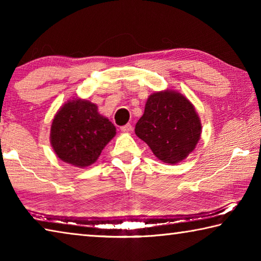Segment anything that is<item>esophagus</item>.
Segmentation results:
<instances>
[{
    "label": "esophagus",
    "mask_w": 261,
    "mask_h": 261,
    "mask_svg": "<svg viewBox=\"0 0 261 261\" xmlns=\"http://www.w3.org/2000/svg\"><path fill=\"white\" fill-rule=\"evenodd\" d=\"M132 130V125L131 124H125L124 126L121 127V131L122 132H125V134H127V132H130Z\"/></svg>",
    "instance_id": "obj_1"
}]
</instances>
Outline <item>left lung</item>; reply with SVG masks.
<instances>
[{"instance_id":"8db88e82","label":"left lung","mask_w":261,"mask_h":261,"mask_svg":"<svg viewBox=\"0 0 261 261\" xmlns=\"http://www.w3.org/2000/svg\"><path fill=\"white\" fill-rule=\"evenodd\" d=\"M135 132L159 160L176 165L196 148L201 122L187 96L178 91L165 90L148 96Z\"/></svg>"}]
</instances>
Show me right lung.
Returning <instances> with one entry per match:
<instances>
[{
    "instance_id": "add662e5",
    "label": "right lung",
    "mask_w": 261,
    "mask_h": 261,
    "mask_svg": "<svg viewBox=\"0 0 261 261\" xmlns=\"http://www.w3.org/2000/svg\"><path fill=\"white\" fill-rule=\"evenodd\" d=\"M116 135V127L91 101L73 98L59 109L50 125V145L57 158L78 168L98 160Z\"/></svg>"
}]
</instances>
